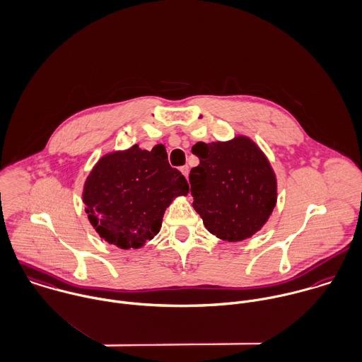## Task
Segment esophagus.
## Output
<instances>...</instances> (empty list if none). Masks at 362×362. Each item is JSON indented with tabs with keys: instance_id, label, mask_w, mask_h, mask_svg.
Here are the masks:
<instances>
[{
	"instance_id": "obj_1",
	"label": "esophagus",
	"mask_w": 362,
	"mask_h": 362,
	"mask_svg": "<svg viewBox=\"0 0 362 362\" xmlns=\"http://www.w3.org/2000/svg\"><path fill=\"white\" fill-rule=\"evenodd\" d=\"M180 170H181V173L184 174V177H185V178L188 180V174H189V167H188V165H184V167H181Z\"/></svg>"
}]
</instances>
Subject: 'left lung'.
Returning <instances> with one entry per match:
<instances>
[{
    "label": "left lung",
    "mask_w": 362,
    "mask_h": 362,
    "mask_svg": "<svg viewBox=\"0 0 362 362\" xmlns=\"http://www.w3.org/2000/svg\"><path fill=\"white\" fill-rule=\"evenodd\" d=\"M199 164L189 173L194 209L209 233L221 240L250 239L269 219L278 195L274 168L248 136L199 141Z\"/></svg>",
    "instance_id": "1"
}]
</instances>
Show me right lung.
<instances>
[{"label":"right lung","mask_w":362,"mask_h":362,"mask_svg":"<svg viewBox=\"0 0 362 362\" xmlns=\"http://www.w3.org/2000/svg\"><path fill=\"white\" fill-rule=\"evenodd\" d=\"M188 192L185 177L168 164L164 146L148 151L134 144L95 163L84 182L83 202L101 239L137 250L160 232L171 202Z\"/></svg>","instance_id":"add662e5"}]
</instances>
